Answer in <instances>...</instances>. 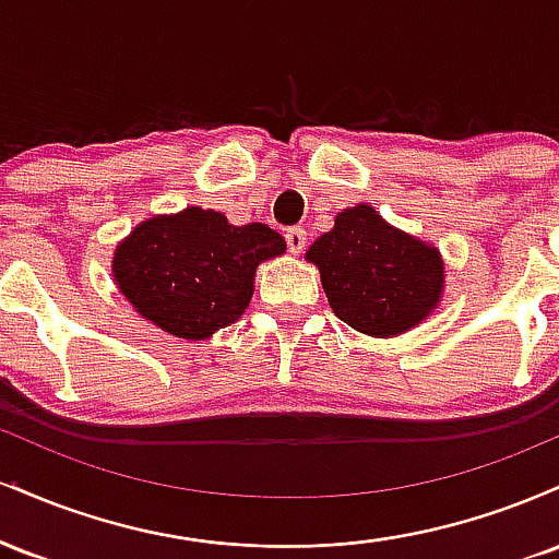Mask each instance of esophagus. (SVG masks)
<instances>
[{
  "label": "esophagus",
  "mask_w": 559,
  "mask_h": 559,
  "mask_svg": "<svg viewBox=\"0 0 559 559\" xmlns=\"http://www.w3.org/2000/svg\"><path fill=\"white\" fill-rule=\"evenodd\" d=\"M286 243H288V252L292 254H299L301 249L307 247V234L301 228H292L286 234Z\"/></svg>",
  "instance_id": "34e87169"
}]
</instances>
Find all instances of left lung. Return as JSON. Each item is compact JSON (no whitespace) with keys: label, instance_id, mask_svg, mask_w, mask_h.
Returning a JSON list of instances; mask_svg holds the SVG:
<instances>
[{"label":"left lung","instance_id":"8db88e82","mask_svg":"<svg viewBox=\"0 0 559 559\" xmlns=\"http://www.w3.org/2000/svg\"><path fill=\"white\" fill-rule=\"evenodd\" d=\"M305 260L320 271L336 318L373 338L415 329L444 294L439 249L394 228L370 204L342 210L329 234L312 241Z\"/></svg>","mask_w":559,"mask_h":559}]
</instances>
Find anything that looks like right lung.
Segmentation results:
<instances>
[{"label": "right lung", "mask_w": 559, "mask_h": 559, "mask_svg": "<svg viewBox=\"0 0 559 559\" xmlns=\"http://www.w3.org/2000/svg\"><path fill=\"white\" fill-rule=\"evenodd\" d=\"M286 252L265 223L234 226L215 210L186 207L141 221L112 254V281L141 318L186 342H204L249 307L254 273Z\"/></svg>", "instance_id": "right-lung-1"}]
</instances>
